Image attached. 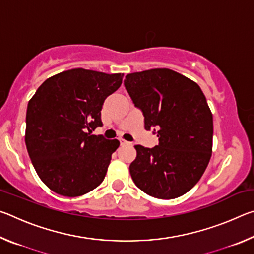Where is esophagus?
Listing matches in <instances>:
<instances>
[{
  "label": "esophagus",
  "mask_w": 254,
  "mask_h": 254,
  "mask_svg": "<svg viewBox=\"0 0 254 254\" xmlns=\"http://www.w3.org/2000/svg\"><path fill=\"white\" fill-rule=\"evenodd\" d=\"M120 142H121V145H127V144H131V142H128V141L124 140V139H120Z\"/></svg>",
  "instance_id": "esophagus-1"
}]
</instances>
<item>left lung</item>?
<instances>
[{
    "mask_svg": "<svg viewBox=\"0 0 254 254\" xmlns=\"http://www.w3.org/2000/svg\"><path fill=\"white\" fill-rule=\"evenodd\" d=\"M124 86L142 111L144 128L159 137L153 148L134 145L133 182L160 199L186 194L198 183L213 148V115L195 81L168 68L132 72Z\"/></svg>",
    "mask_w": 254,
    "mask_h": 254,
    "instance_id": "left-lung-1",
    "label": "left lung"
}]
</instances>
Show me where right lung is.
<instances>
[{
	"mask_svg": "<svg viewBox=\"0 0 254 254\" xmlns=\"http://www.w3.org/2000/svg\"><path fill=\"white\" fill-rule=\"evenodd\" d=\"M123 74L75 68L46 79L29 101L25 144L38 176L59 195L87 194L106 175L119 140L91 135Z\"/></svg>",
	"mask_w": 254,
	"mask_h": 254,
	"instance_id": "obj_1",
	"label": "right lung"
}]
</instances>
